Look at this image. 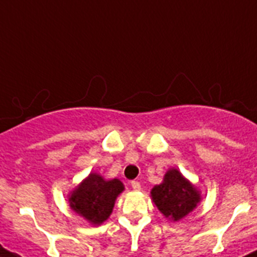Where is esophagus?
<instances>
[{
  "instance_id": "34e87169",
  "label": "esophagus",
  "mask_w": 257,
  "mask_h": 257,
  "mask_svg": "<svg viewBox=\"0 0 257 257\" xmlns=\"http://www.w3.org/2000/svg\"><path fill=\"white\" fill-rule=\"evenodd\" d=\"M131 186H132V188L134 189V191H140V189H141V183H140V182H137V180H132Z\"/></svg>"
}]
</instances>
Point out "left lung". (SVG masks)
Wrapping results in <instances>:
<instances>
[{
    "label": "left lung",
    "mask_w": 257,
    "mask_h": 257,
    "mask_svg": "<svg viewBox=\"0 0 257 257\" xmlns=\"http://www.w3.org/2000/svg\"><path fill=\"white\" fill-rule=\"evenodd\" d=\"M151 197L165 218L173 221L183 219L201 201L200 191L178 169H169L163 183L151 189Z\"/></svg>",
    "instance_id": "left-lung-1"
}]
</instances>
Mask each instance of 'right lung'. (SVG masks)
Masks as SVG:
<instances>
[{"label": "right lung", "mask_w": 257, "mask_h": 257, "mask_svg": "<svg viewBox=\"0 0 257 257\" xmlns=\"http://www.w3.org/2000/svg\"><path fill=\"white\" fill-rule=\"evenodd\" d=\"M124 191L119 179L106 180L97 173H91L69 195L71 210L93 225H100L111 215L115 200Z\"/></svg>", "instance_id": "1"}]
</instances>
